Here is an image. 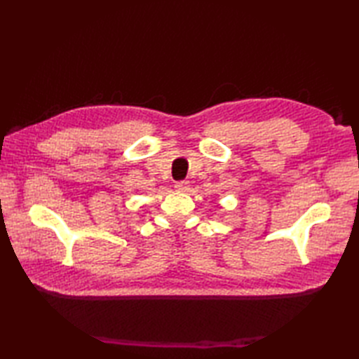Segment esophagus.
<instances>
[{"instance_id": "obj_1", "label": "esophagus", "mask_w": 359, "mask_h": 359, "mask_svg": "<svg viewBox=\"0 0 359 359\" xmlns=\"http://www.w3.org/2000/svg\"><path fill=\"white\" fill-rule=\"evenodd\" d=\"M174 188L177 189V191H188V182H185V180H182V182H175V185H174Z\"/></svg>"}]
</instances>
